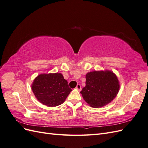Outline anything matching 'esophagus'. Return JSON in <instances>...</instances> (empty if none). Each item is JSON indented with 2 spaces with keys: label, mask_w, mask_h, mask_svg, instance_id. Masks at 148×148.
Returning <instances> with one entry per match:
<instances>
[{
  "label": "esophagus",
  "mask_w": 148,
  "mask_h": 148,
  "mask_svg": "<svg viewBox=\"0 0 148 148\" xmlns=\"http://www.w3.org/2000/svg\"><path fill=\"white\" fill-rule=\"evenodd\" d=\"M76 89H77L78 91H81L82 86H81V85H80V84H77V87H76Z\"/></svg>",
  "instance_id": "34e87169"
}]
</instances>
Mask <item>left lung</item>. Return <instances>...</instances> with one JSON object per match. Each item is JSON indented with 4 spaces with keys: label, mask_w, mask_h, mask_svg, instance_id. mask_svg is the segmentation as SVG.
Returning <instances> with one entry per match:
<instances>
[{
    "label": "left lung",
    "mask_w": 148,
    "mask_h": 148,
    "mask_svg": "<svg viewBox=\"0 0 148 148\" xmlns=\"http://www.w3.org/2000/svg\"><path fill=\"white\" fill-rule=\"evenodd\" d=\"M119 80L110 71H94L86 75V86L80 93L92 107H101L109 104L119 91Z\"/></svg>",
    "instance_id": "left-lung-1"
}]
</instances>
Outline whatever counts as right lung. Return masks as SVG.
<instances>
[{
	"instance_id": "right-lung-1",
	"label": "right lung",
	"mask_w": 148,
	"mask_h": 148,
	"mask_svg": "<svg viewBox=\"0 0 148 148\" xmlns=\"http://www.w3.org/2000/svg\"><path fill=\"white\" fill-rule=\"evenodd\" d=\"M31 87L37 99L49 107L62 104L72 91L63 75L58 73L39 75Z\"/></svg>"
}]
</instances>
